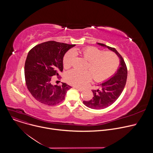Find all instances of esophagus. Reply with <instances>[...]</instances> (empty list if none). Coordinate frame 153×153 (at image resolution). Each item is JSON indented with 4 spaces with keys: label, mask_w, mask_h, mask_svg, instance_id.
<instances>
[{
    "label": "esophagus",
    "mask_w": 153,
    "mask_h": 153,
    "mask_svg": "<svg viewBox=\"0 0 153 153\" xmlns=\"http://www.w3.org/2000/svg\"><path fill=\"white\" fill-rule=\"evenodd\" d=\"M75 88H76V90H77L78 91H82L83 90L82 88H79V87H77V86H75Z\"/></svg>",
    "instance_id": "obj_1"
}]
</instances>
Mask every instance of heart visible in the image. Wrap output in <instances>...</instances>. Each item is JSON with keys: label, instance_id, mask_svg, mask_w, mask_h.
<instances>
[{"label": "heart", "instance_id": "b5f03b06", "mask_svg": "<svg viewBox=\"0 0 153 153\" xmlns=\"http://www.w3.org/2000/svg\"><path fill=\"white\" fill-rule=\"evenodd\" d=\"M74 51L81 54L88 61L87 69L80 71L72 70L67 74V81L74 85L83 87L93 79L97 82H103L111 77L118 68L119 60L117 56L112 51H104L94 47H88L82 49H76ZM69 51L65 54L63 63L65 68H70L74 59V53Z\"/></svg>", "mask_w": 153, "mask_h": 153}]
</instances>
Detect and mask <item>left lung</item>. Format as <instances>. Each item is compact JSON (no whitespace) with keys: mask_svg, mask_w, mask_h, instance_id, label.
Here are the masks:
<instances>
[{"mask_svg":"<svg viewBox=\"0 0 153 153\" xmlns=\"http://www.w3.org/2000/svg\"><path fill=\"white\" fill-rule=\"evenodd\" d=\"M97 44L114 51L120 59L119 68L114 76L97 85V89L92 90L94 96L93 98L90 100L83 102L84 105L91 109L101 110L111 105L120 96L126 85L128 71L123 57L114 48L100 43H97Z\"/></svg>","mask_w":153,"mask_h":153,"instance_id":"obj_1","label":"left lung"}]
</instances>
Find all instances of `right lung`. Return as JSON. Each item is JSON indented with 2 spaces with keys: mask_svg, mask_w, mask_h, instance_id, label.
Here are the masks:
<instances>
[{
  "mask_svg": "<svg viewBox=\"0 0 153 153\" xmlns=\"http://www.w3.org/2000/svg\"><path fill=\"white\" fill-rule=\"evenodd\" d=\"M76 45L48 41L34 47L27 55L25 63V78L28 91L39 102L55 105L65 99L71 86L65 83L52 84L53 76L63 71V57Z\"/></svg>",
  "mask_w": 153,
  "mask_h": 153,
  "instance_id": "obj_1",
  "label": "right lung"
}]
</instances>
